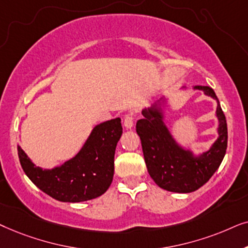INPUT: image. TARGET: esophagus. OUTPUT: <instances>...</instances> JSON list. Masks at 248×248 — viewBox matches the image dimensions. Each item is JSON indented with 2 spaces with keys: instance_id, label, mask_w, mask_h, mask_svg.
<instances>
[{
  "instance_id": "esophagus-1",
  "label": "esophagus",
  "mask_w": 248,
  "mask_h": 248,
  "mask_svg": "<svg viewBox=\"0 0 248 248\" xmlns=\"http://www.w3.org/2000/svg\"><path fill=\"white\" fill-rule=\"evenodd\" d=\"M124 126L127 128V129H131L134 126V115L133 113L127 114L124 119Z\"/></svg>"
}]
</instances>
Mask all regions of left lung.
Here are the masks:
<instances>
[{"instance_id":"8db88e82","label":"left lung","mask_w":248,"mask_h":248,"mask_svg":"<svg viewBox=\"0 0 248 248\" xmlns=\"http://www.w3.org/2000/svg\"><path fill=\"white\" fill-rule=\"evenodd\" d=\"M195 90H202L217 101L212 88L195 86ZM141 113L144 118L137 121L136 131L141 141L147 171L155 184L174 193H190L206 184L220 167L227 151V121L220 104L217 108L219 138L211 150L200 157L178 146L163 124L158 108H151Z\"/></svg>"}]
</instances>
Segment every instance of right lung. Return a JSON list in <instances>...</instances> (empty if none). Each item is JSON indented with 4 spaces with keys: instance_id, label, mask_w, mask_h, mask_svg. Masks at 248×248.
Listing matches in <instances>:
<instances>
[{
    "instance_id": "obj_1",
    "label": "right lung",
    "mask_w": 248,
    "mask_h": 248,
    "mask_svg": "<svg viewBox=\"0 0 248 248\" xmlns=\"http://www.w3.org/2000/svg\"><path fill=\"white\" fill-rule=\"evenodd\" d=\"M121 134L120 118L98 124L74 158L52 170L36 167L18 145L19 161L29 179L53 199L71 203L90 201L110 187L114 152Z\"/></svg>"
}]
</instances>
